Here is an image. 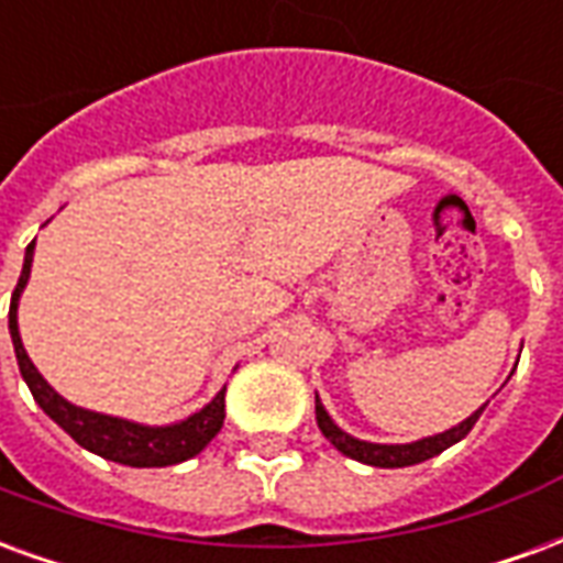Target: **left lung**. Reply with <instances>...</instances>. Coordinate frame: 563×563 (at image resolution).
I'll return each mask as SVG.
<instances>
[{
    "label": "left lung",
    "instance_id": "left-lung-1",
    "mask_svg": "<svg viewBox=\"0 0 563 563\" xmlns=\"http://www.w3.org/2000/svg\"><path fill=\"white\" fill-rule=\"evenodd\" d=\"M488 404V401H485ZM485 404L479 410H473L464 422L452 424L449 431L434 437H422V440H413V443H371V440H358V437L346 434L341 424L334 422L329 416V410L322 407L317 395V424L319 431L325 434V440H331V446L343 452L346 459L362 461V464H371V467H410V464H422V461L434 459L443 449L455 446L459 440L471 434V428L476 424V419L483 416Z\"/></svg>",
    "mask_w": 563,
    "mask_h": 563
}]
</instances>
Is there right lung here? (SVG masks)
Returning <instances> with one entry per match:
<instances>
[{
  "instance_id": "add662e5",
  "label": "right lung",
  "mask_w": 563,
  "mask_h": 563,
  "mask_svg": "<svg viewBox=\"0 0 563 563\" xmlns=\"http://www.w3.org/2000/svg\"><path fill=\"white\" fill-rule=\"evenodd\" d=\"M32 253H35V241L26 246L23 256V271L20 280L11 295V310H8V331H11V343H14V355H18L20 377L26 379L32 398L42 407L44 413L51 416L63 431H66L78 446L90 449L96 455H102L117 464H129V467H168V464H180V461L192 459L201 449L208 446L213 437L220 434L222 419H225V386H222L213 401L205 404L201 410L186 416L180 422L172 424H144L132 422V419H120V416L96 413L87 407L66 401L59 391L38 374V367L32 365V358L23 350L18 329V305L20 295L30 283L32 271Z\"/></svg>"
}]
</instances>
